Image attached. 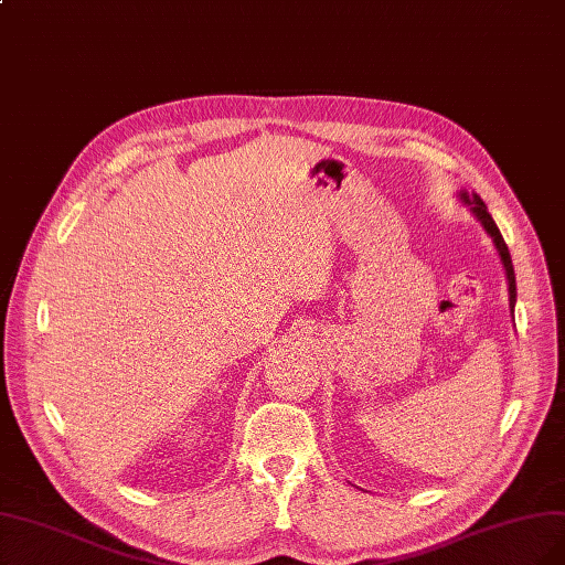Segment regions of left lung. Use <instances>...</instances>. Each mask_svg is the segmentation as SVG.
<instances>
[{"label": "left lung", "instance_id": "left-lung-1", "mask_svg": "<svg viewBox=\"0 0 565 565\" xmlns=\"http://www.w3.org/2000/svg\"><path fill=\"white\" fill-rule=\"evenodd\" d=\"M460 199L472 207V212H475V215L479 217V222L483 224V228L489 231V236L493 238V243H495V247H498V252H500V259H502V264H504V270H508V280H510V308L514 310V301H516V280H514V266H512V257H510L508 243H504L500 228L495 226L493 217L489 215V210H486L483 201L477 196V193L462 191V193H460Z\"/></svg>", "mask_w": 565, "mask_h": 565}]
</instances>
